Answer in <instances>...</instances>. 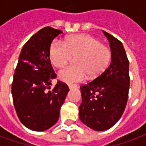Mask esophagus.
<instances>
[{
	"mask_svg": "<svg viewBox=\"0 0 146 146\" xmlns=\"http://www.w3.org/2000/svg\"><path fill=\"white\" fill-rule=\"evenodd\" d=\"M68 87L70 89L76 88H77V85L76 84H68Z\"/></svg>",
	"mask_w": 146,
	"mask_h": 146,
	"instance_id": "1",
	"label": "esophagus"
}]
</instances>
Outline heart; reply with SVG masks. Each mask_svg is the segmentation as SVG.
I'll use <instances>...</instances> for the list:
<instances>
[{
	"instance_id": "b5f03b06",
	"label": "heart",
	"mask_w": 146,
	"mask_h": 146,
	"mask_svg": "<svg viewBox=\"0 0 146 146\" xmlns=\"http://www.w3.org/2000/svg\"><path fill=\"white\" fill-rule=\"evenodd\" d=\"M49 56L51 63L57 68L65 66L72 57H76L74 66L66 67L58 73L60 80L71 84L82 81L87 75L91 78L101 76L110 65L111 51L94 36L78 34L68 37L65 43L54 40Z\"/></svg>"
}]
</instances>
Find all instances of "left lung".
Instances as JSON below:
<instances>
[{"mask_svg": "<svg viewBox=\"0 0 146 146\" xmlns=\"http://www.w3.org/2000/svg\"><path fill=\"white\" fill-rule=\"evenodd\" d=\"M111 49V62L101 76L80 87V119L101 131L112 127L123 115L128 98L129 61L122 43L106 31Z\"/></svg>", "mask_w": 146, "mask_h": 146, "instance_id": "left-lung-1", "label": "left lung"}]
</instances>
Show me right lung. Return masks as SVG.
<instances>
[{
    "mask_svg": "<svg viewBox=\"0 0 146 146\" xmlns=\"http://www.w3.org/2000/svg\"><path fill=\"white\" fill-rule=\"evenodd\" d=\"M62 33L50 27L43 28L28 40L19 54L11 94L19 119L32 131H45L56 123L69 92L66 84L60 80L48 92L51 80L57 76L49 49L52 40Z\"/></svg>",
    "mask_w": 146,
    "mask_h": 146,
    "instance_id": "right-lung-1",
    "label": "right lung"
}]
</instances>
